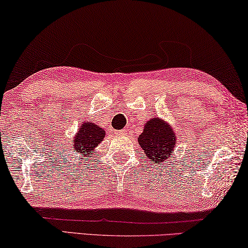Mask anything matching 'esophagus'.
Returning <instances> with one entry per match:
<instances>
[{"label":"esophagus","mask_w":248,"mask_h":248,"mask_svg":"<svg viewBox=\"0 0 248 248\" xmlns=\"http://www.w3.org/2000/svg\"><path fill=\"white\" fill-rule=\"evenodd\" d=\"M119 135H126V129H121V131L117 132Z\"/></svg>","instance_id":"34e87169"}]
</instances>
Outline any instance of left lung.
Returning <instances> with one entry per match:
<instances>
[{
	"instance_id": "left-lung-1",
	"label": "left lung",
	"mask_w": 248,
	"mask_h": 248,
	"mask_svg": "<svg viewBox=\"0 0 248 248\" xmlns=\"http://www.w3.org/2000/svg\"><path fill=\"white\" fill-rule=\"evenodd\" d=\"M176 142V136L170 125L158 117L147 121L139 137V143L146 157L161 165L174 153Z\"/></svg>"
}]
</instances>
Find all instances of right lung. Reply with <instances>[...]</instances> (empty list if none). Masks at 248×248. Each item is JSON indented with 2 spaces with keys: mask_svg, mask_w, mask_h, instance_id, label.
<instances>
[{
  "mask_svg": "<svg viewBox=\"0 0 248 248\" xmlns=\"http://www.w3.org/2000/svg\"><path fill=\"white\" fill-rule=\"evenodd\" d=\"M105 136V131L93 123H83L74 137V151L90 157L93 155L94 148L100 144Z\"/></svg>",
  "mask_w": 248,
  "mask_h": 248,
  "instance_id": "add662e5",
  "label": "right lung"
}]
</instances>
